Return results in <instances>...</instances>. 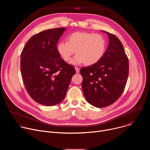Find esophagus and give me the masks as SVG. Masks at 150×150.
I'll return each instance as SVG.
<instances>
[{
  "label": "esophagus",
  "mask_w": 150,
  "mask_h": 150,
  "mask_svg": "<svg viewBox=\"0 0 150 150\" xmlns=\"http://www.w3.org/2000/svg\"><path fill=\"white\" fill-rule=\"evenodd\" d=\"M75 69L76 70V72L78 74L79 72V69L78 68V67H75Z\"/></svg>",
  "instance_id": "esophagus-1"
}]
</instances>
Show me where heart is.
Wrapping results in <instances>:
<instances>
[{
    "mask_svg": "<svg viewBox=\"0 0 150 150\" xmlns=\"http://www.w3.org/2000/svg\"><path fill=\"white\" fill-rule=\"evenodd\" d=\"M105 47V40L102 35L76 31L67 37V42H59L57 50L66 62L75 52L76 55L71 60V63L78 65L84 63L86 65H93L101 59Z\"/></svg>",
    "mask_w": 150,
    "mask_h": 150,
    "instance_id": "heart-1",
    "label": "heart"
}]
</instances>
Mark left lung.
I'll return each instance as SVG.
<instances>
[{
	"instance_id": "obj_1",
	"label": "left lung",
	"mask_w": 150,
	"mask_h": 150,
	"mask_svg": "<svg viewBox=\"0 0 150 150\" xmlns=\"http://www.w3.org/2000/svg\"><path fill=\"white\" fill-rule=\"evenodd\" d=\"M108 34L109 45L101 59L80 70L81 84L86 100L101 108L114 103L123 93L129 74V61L120 40Z\"/></svg>"
}]
</instances>
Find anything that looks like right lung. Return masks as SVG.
Wrapping results in <instances>:
<instances>
[{
    "instance_id": "right-lung-1",
    "label": "right lung",
    "mask_w": 150,
    "mask_h": 150,
    "mask_svg": "<svg viewBox=\"0 0 150 150\" xmlns=\"http://www.w3.org/2000/svg\"><path fill=\"white\" fill-rule=\"evenodd\" d=\"M65 28L42 31L32 36L21 54V72L25 89L35 102L53 106L65 98L75 68L57 50Z\"/></svg>"
}]
</instances>
